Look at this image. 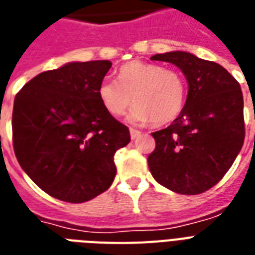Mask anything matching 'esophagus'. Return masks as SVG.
I'll list each match as a JSON object with an SVG mask.
<instances>
[{
  "mask_svg": "<svg viewBox=\"0 0 255 255\" xmlns=\"http://www.w3.org/2000/svg\"><path fill=\"white\" fill-rule=\"evenodd\" d=\"M140 135V131L137 129H134V128H130V137H131V139H135V138H138Z\"/></svg>",
  "mask_w": 255,
  "mask_h": 255,
  "instance_id": "34e87169",
  "label": "esophagus"
}]
</instances>
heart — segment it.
<instances>
[{
	"instance_id": "b5f03b06",
	"label": "heart",
	"mask_w": 255,
	"mask_h": 255,
	"mask_svg": "<svg viewBox=\"0 0 255 255\" xmlns=\"http://www.w3.org/2000/svg\"><path fill=\"white\" fill-rule=\"evenodd\" d=\"M185 96L182 73L152 63H126L118 71V81L105 79L99 85L100 101L111 115H124L134 103L130 121H151L156 126L170 124L182 113Z\"/></svg>"
}]
</instances>
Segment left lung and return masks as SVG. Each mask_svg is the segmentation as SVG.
Instances as JSON below:
<instances>
[{
	"mask_svg": "<svg viewBox=\"0 0 255 255\" xmlns=\"http://www.w3.org/2000/svg\"><path fill=\"white\" fill-rule=\"evenodd\" d=\"M150 59L172 63L188 81L182 113L168 128L152 133L150 172L176 193L205 192L224 178L244 144L241 87L224 67L189 52L172 51Z\"/></svg>",
	"mask_w": 255,
	"mask_h": 255,
	"instance_id": "obj_1",
	"label": "left lung"
}]
</instances>
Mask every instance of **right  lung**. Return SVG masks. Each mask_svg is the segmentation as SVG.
I'll use <instances>...</instances> for the list:
<instances>
[{"label": "right lung", "mask_w": 255, "mask_h": 255, "mask_svg": "<svg viewBox=\"0 0 255 255\" xmlns=\"http://www.w3.org/2000/svg\"><path fill=\"white\" fill-rule=\"evenodd\" d=\"M111 67L109 60L67 63L39 73L14 99L18 163L55 199L84 203L115 180V154L129 143L130 133L99 99Z\"/></svg>", "instance_id": "obj_1"}]
</instances>
